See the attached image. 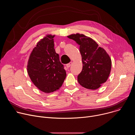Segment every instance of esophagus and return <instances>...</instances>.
<instances>
[{"mask_svg": "<svg viewBox=\"0 0 135 135\" xmlns=\"http://www.w3.org/2000/svg\"><path fill=\"white\" fill-rule=\"evenodd\" d=\"M72 64H73V62H69V64H67V65H66V66H67V67L68 68H69L71 66V65H72Z\"/></svg>", "mask_w": 135, "mask_h": 135, "instance_id": "34e87169", "label": "esophagus"}]
</instances>
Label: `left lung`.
Instances as JSON below:
<instances>
[{"mask_svg": "<svg viewBox=\"0 0 135 135\" xmlns=\"http://www.w3.org/2000/svg\"><path fill=\"white\" fill-rule=\"evenodd\" d=\"M68 37L80 45L83 68L78 77L79 83L86 89H98L110 74L112 61L109 55L92 38L83 34H72Z\"/></svg>", "mask_w": 135, "mask_h": 135, "instance_id": "obj_1", "label": "left lung"}]
</instances>
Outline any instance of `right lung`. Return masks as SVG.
Here are the masks:
<instances>
[{"instance_id": "obj_1", "label": "right lung", "mask_w": 135, "mask_h": 135, "mask_svg": "<svg viewBox=\"0 0 135 135\" xmlns=\"http://www.w3.org/2000/svg\"><path fill=\"white\" fill-rule=\"evenodd\" d=\"M54 36L47 35L38 42L28 62L27 72L31 81L45 93L58 90L66 77L64 65L54 47Z\"/></svg>"}]
</instances>
